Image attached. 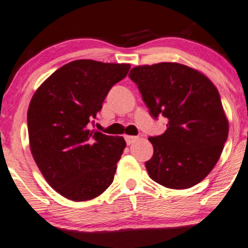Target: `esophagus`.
Segmentation results:
<instances>
[{
    "mask_svg": "<svg viewBox=\"0 0 248 248\" xmlns=\"http://www.w3.org/2000/svg\"><path fill=\"white\" fill-rule=\"evenodd\" d=\"M139 139V137H135V136H125V140H126V143L129 144H132L135 143V141H137Z\"/></svg>",
    "mask_w": 248,
    "mask_h": 248,
    "instance_id": "1",
    "label": "esophagus"
}]
</instances>
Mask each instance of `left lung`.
<instances>
[{"label":"left lung","mask_w":248,"mask_h":248,"mask_svg":"<svg viewBox=\"0 0 248 248\" xmlns=\"http://www.w3.org/2000/svg\"><path fill=\"white\" fill-rule=\"evenodd\" d=\"M129 76L151 116L168 118L166 131L149 138L150 178L173 190L197 185L218 163L229 136L218 89L202 72L176 62L135 66Z\"/></svg>","instance_id":"obj_1"}]
</instances>
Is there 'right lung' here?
Listing matches in <instances>:
<instances>
[{"label": "right lung", "instance_id": "obj_1", "mask_svg": "<svg viewBox=\"0 0 248 248\" xmlns=\"http://www.w3.org/2000/svg\"><path fill=\"white\" fill-rule=\"evenodd\" d=\"M130 64L77 60L37 88L28 109L29 145L36 165L57 193L91 200L113 182L126 143L89 129L113 84Z\"/></svg>", "mask_w": 248, "mask_h": 248}]
</instances>
